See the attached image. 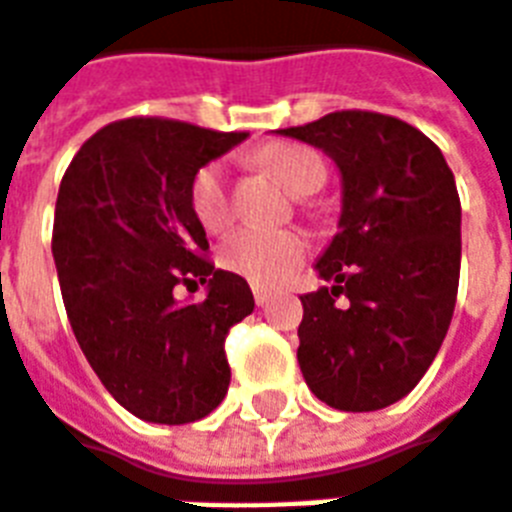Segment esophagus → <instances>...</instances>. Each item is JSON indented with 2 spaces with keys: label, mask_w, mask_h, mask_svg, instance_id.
<instances>
[{
  "label": "esophagus",
  "mask_w": 512,
  "mask_h": 512,
  "mask_svg": "<svg viewBox=\"0 0 512 512\" xmlns=\"http://www.w3.org/2000/svg\"><path fill=\"white\" fill-rule=\"evenodd\" d=\"M275 297V291L272 288H264V286H253V299H256V305L264 307L270 299Z\"/></svg>",
  "instance_id": "34e87169"
}]
</instances>
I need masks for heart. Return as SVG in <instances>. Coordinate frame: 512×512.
<instances>
[{
	"label": "heart",
	"mask_w": 512,
	"mask_h": 512,
	"mask_svg": "<svg viewBox=\"0 0 512 512\" xmlns=\"http://www.w3.org/2000/svg\"><path fill=\"white\" fill-rule=\"evenodd\" d=\"M261 164L283 186L305 197L324 186V159L305 145H272L261 153ZM191 207L197 221L207 232H218L232 218V191L221 161L207 164L194 175L191 183ZM310 253V240L299 229H237L221 242L218 259L226 270L242 275L256 286H280L288 280Z\"/></svg>",
	"instance_id": "obj_1"
}]
</instances>
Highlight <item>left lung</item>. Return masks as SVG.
<instances>
[{
	"label": "left lung",
	"mask_w": 512,
	"mask_h": 512,
	"mask_svg": "<svg viewBox=\"0 0 512 512\" xmlns=\"http://www.w3.org/2000/svg\"><path fill=\"white\" fill-rule=\"evenodd\" d=\"M280 134L329 153L343 175L340 232L315 261L334 286L299 297V370L334 410L394 405L424 378L453 318L461 202L451 167L416 126L370 110Z\"/></svg>",
	"instance_id": "left-lung-1"
}]
</instances>
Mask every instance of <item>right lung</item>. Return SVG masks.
<instances>
[{"mask_svg": "<svg viewBox=\"0 0 512 512\" xmlns=\"http://www.w3.org/2000/svg\"><path fill=\"white\" fill-rule=\"evenodd\" d=\"M245 132L134 115L102 126L69 161L53 261L72 332L118 405L151 424H191L226 397V334L253 313L251 286L215 270L191 183ZM208 283L202 303L178 285Z\"/></svg>", "mask_w": 512, "mask_h": 512, "instance_id": "obj_1", "label": "right lung"}]
</instances>
